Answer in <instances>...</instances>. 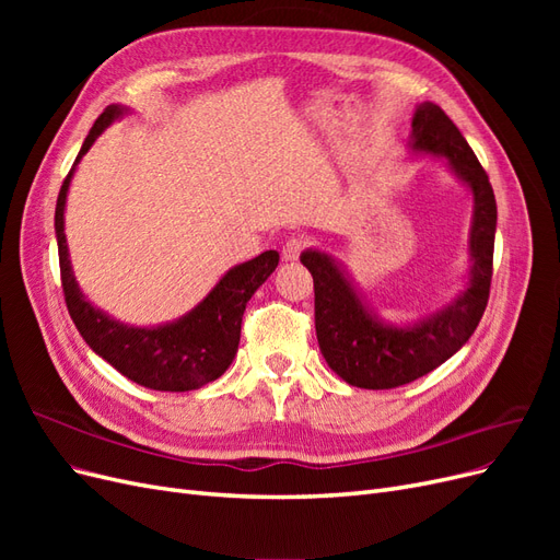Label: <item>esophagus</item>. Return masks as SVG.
<instances>
[{
    "label": "esophagus",
    "instance_id": "34e87169",
    "mask_svg": "<svg viewBox=\"0 0 560 560\" xmlns=\"http://www.w3.org/2000/svg\"><path fill=\"white\" fill-rule=\"evenodd\" d=\"M303 247H306V241L301 238H290L284 245H282V259L284 261H296L299 254L303 252Z\"/></svg>",
    "mask_w": 560,
    "mask_h": 560
}]
</instances>
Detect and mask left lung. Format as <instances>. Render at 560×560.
<instances>
[{"label": "left lung", "mask_w": 560, "mask_h": 560, "mask_svg": "<svg viewBox=\"0 0 560 560\" xmlns=\"http://www.w3.org/2000/svg\"><path fill=\"white\" fill-rule=\"evenodd\" d=\"M409 154L444 159L455 179L471 194L469 273L463 290L448 303L418 319L393 325L371 308L358 282L329 252L311 247L301 254V264L315 282V331L322 358L336 376L364 389L406 385L453 358L477 329L493 278L498 226L493 186L463 132L439 105L416 107Z\"/></svg>", "instance_id": "left-lung-1"}]
</instances>
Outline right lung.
<instances>
[{"label":"right lung","instance_id":"1","mask_svg":"<svg viewBox=\"0 0 560 560\" xmlns=\"http://www.w3.org/2000/svg\"><path fill=\"white\" fill-rule=\"evenodd\" d=\"M130 114L126 105H109L97 116L89 138L83 140L70 175L62 182L56 202V241L60 257V278L67 301L83 341L109 362L118 374L132 383L161 393H189L217 381L231 366L241 343V325L247 301L273 273L280 254L276 249L261 252L245 264L229 268L208 296L173 322L138 327L114 319L109 313L93 306V301L81 292L70 261V247L65 235V208L70 184L79 161L114 121Z\"/></svg>","mask_w":560,"mask_h":560}]
</instances>
